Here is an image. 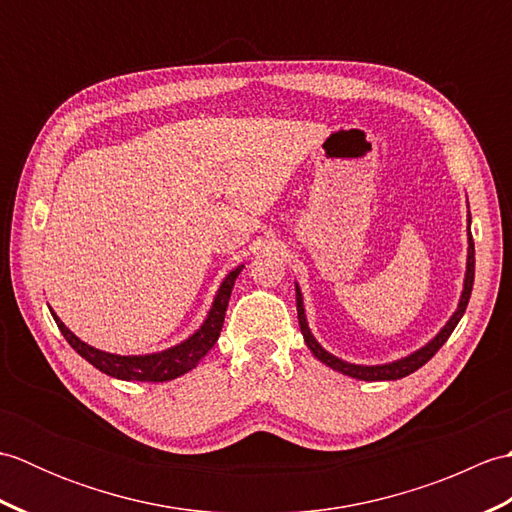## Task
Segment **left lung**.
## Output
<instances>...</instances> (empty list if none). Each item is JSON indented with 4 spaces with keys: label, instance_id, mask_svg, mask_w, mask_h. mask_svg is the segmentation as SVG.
Returning <instances> with one entry per match:
<instances>
[{
    "label": "left lung",
    "instance_id": "8db88e82",
    "mask_svg": "<svg viewBox=\"0 0 512 512\" xmlns=\"http://www.w3.org/2000/svg\"><path fill=\"white\" fill-rule=\"evenodd\" d=\"M469 224H471V215H469ZM473 277H475V244H473V235H471V228H469V262H466V279H464V292H462V299H460V306L455 310V314L451 317V321L444 325L442 332L433 339L429 345H424L422 350H418L416 354H411L407 358H400L396 363H389V365H376V367H365V365H352V363H345L341 358L332 356L330 352H325L323 347L317 343V339L310 334L308 330V323H306V314H303V301H301V292L297 288V314H299V325H301V334H303V341L312 350V354L323 361L325 365H330L336 372H341L345 376H352L358 380H398L402 376H409L420 369L424 363L431 361L440 347L447 343V339L451 336V332L455 330V325L460 323L462 314L466 312V306H469V299H471V290H473Z\"/></svg>",
    "mask_w": 512,
    "mask_h": 512
}]
</instances>
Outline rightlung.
Segmentation results:
<instances>
[{"instance_id":"right-lung-1","label":"right lung","mask_w":512,"mask_h":512,"mask_svg":"<svg viewBox=\"0 0 512 512\" xmlns=\"http://www.w3.org/2000/svg\"><path fill=\"white\" fill-rule=\"evenodd\" d=\"M239 273H242V266L235 268L233 273L224 279V284L220 292H217L213 308L202 328L195 332L189 341H184L178 347H171V350L160 352V354L116 356V354L94 350V347H90L88 343L76 339V336L59 321L57 314L52 312V317L57 321L65 341H68L74 350L85 358V361L92 363L96 369H101L103 374L121 378V380H136V383H165V380L178 378L184 372L193 369L200 363V358L215 345L217 336L222 332L228 299H231V290L235 286V279Z\"/></svg>"}]
</instances>
